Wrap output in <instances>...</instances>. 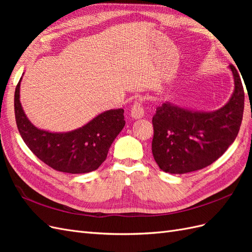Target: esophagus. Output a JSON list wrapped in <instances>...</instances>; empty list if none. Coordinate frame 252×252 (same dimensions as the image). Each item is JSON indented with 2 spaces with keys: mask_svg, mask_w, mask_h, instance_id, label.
<instances>
[{
  "mask_svg": "<svg viewBox=\"0 0 252 252\" xmlns=\"http://www.w3.org/2000/svg\"><path fill=\"white\" fill-rule=\"evenodd\" d=\"M130 116L134 120H139L144 117V108L140 102H135L130 110Z\"/></svg>",
  "mask_w": 252,
  "mask_h": 252,
  "instance_id": "1",
  "label": "esophagus"
}]
</instances>
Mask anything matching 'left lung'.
Instances as JSON below:
<instances>
[{"label":"left lung","instance_id":"left-lung-1","mask_svg":"<svg viewBox=\"0 0 252 252\" xmlns=\"http://www.w3.org/2000/svg\"><path fill=\"white\" fill-rule=\"evenodd\" d=\"M234 90L223 107L194 111L167 101L152 118V155L163 171L183 174L209 166L222 156L239 133L244 89L238 70L229 66Z\"/></svg>","mask_w":252,"mask_h":252}]
</instances>
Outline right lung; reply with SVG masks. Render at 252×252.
<instances>
[{
	"mask_svg": "<svg viewBox=\"0 0 252 252\" xmlns=\"http://www.w3.org/2000/svg\"><path fill=\"white\" fill-rule=\"evenodd\" d=\"M19 81L14 93V113L23 141L42 162L58 171L87 173L106 159L114 139L125 126L124 109L106 110L84 126L67 132H50L28 120L20 102Z\"/></svg>",
	"mask_w": 252,
	"mask_h": 252,
	"instance_id": "obj_1",
	"label": "right lung"
}]
</instances>
